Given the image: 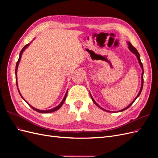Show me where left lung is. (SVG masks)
Here are the masks:
<instances>
[{
    "instance_id": "1",
    "label": "left lung",
    "mask_w": 158,
    "mask_h": 158,
    "mask_svg": "<svg viewBox=\"0 0 158 158\" xmlns=\"http://www.w3.org/2000/svg\"><path fill=\"white\" fill-rule=\"evenodd\" d=\"M127 44H128V49H129V50H130L132 53H134L135 54L136 56V57H137V59H138V63H139V64H140V66H141V69H142V76H141V88H140V91H139V93H138V94L137 95V96L135 98V99L133 100L132 101V102L131 103H130V105H128V106L127 107H125V108H124V109H121V110H119V111H118V112H121V111H125V109H128V107H130L131 106V105L135 102V100L137 99V98H138L139 97V95H140V94H141V92H142V88H143V84H144V78H143V75H144V69H143V65H142V62H141V60H140V54H139V52H138V51L136 50V48H135V47H134L132 45V44H131L130 42H127ZM89 95H90V96H91V98H92V101H93V102L96 105V106L98 107H99L100 109H102V110H103V111H107V112H111V111H108V110H106V109H103V108H102V107H100L99 105L95 102V100L94 99V98H93V97L92 96V95L90 94V93H89Z\"/></svg>"
}]
</instances>
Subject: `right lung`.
Segmentation results:
<instances>
[{
	"mask_svg": "<svg viewBox=\"0 0 158 158\" xmlns=\"http://www.w3.org/2000/svg\"><path fill=\"white\" fill-rule=\"evenodd\" d=\"M30 44L31 43H30V44H27L26 45H25L24 47H23V49H22V51H20V55H19V59H18V62H17V63H16V70H15V74H16V85H17V88H18V92H19V94H20V96L22 98V99L24 100L25 102H26V100L23 99V98L22 97V95H21V94H20V91H19V89H18V81H17V70H18V64H19V63H20V59H21V57H22V53H23V52L25 50H26V49L27 48V47L29 46L30 45ZM67 94H68V90L66 91V94H65V95H64V98H63V99L62 100V102L60 103V104L59 105V106H57L56 107H54V108H52V109H49V110H40V109H36V108H34L33 107H32L31 105H30L29 103H28L27 102H26V103L29 105V106L33 109V110H35V111H37V112H39V113H52V112H54V111H56V110H58V109H59L60 107H61V106H63V103H64V101H65V99H66V96H67Z\"/></svg>",
	"mask_w": 158,
	"mask_h": 158,
	"instance_id": "1",
	"label": "right lung"
}]
</instances>
